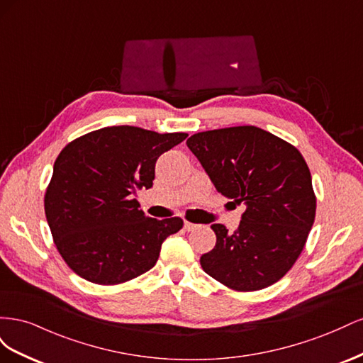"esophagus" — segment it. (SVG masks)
<instances>
[{
  "mask_svg": "<svg viewBox=\"0 0 363 363\" xmlns=\"http://www.w3.org/2000/svg\"><path fill=\"white\" fill-rule=\"evenodd\" d=\"M196 227H199V224H194V223H189V221H184V228L188 230V232H192V230H195Z\"/></svg>",
  "mask_w": 363,
  "mask_h": 363,
  "instance_id": "34e87169",
  "label": "esophagus"
}]
</instances>
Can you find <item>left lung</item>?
I'll use <instances>...</instances> for the list:
<instances>
[{"label":"left lung","mask_w":363,"mask_h":363,"mask_svg":"<svg viewBox=\"0 0 363 363\" xmlns=\"http://www.w3.org/2000/svg\"><path fill=\"white\" fill-rule=\"evenodd\" d=\"M186 145L219 194L247 206L235 233L212 225L216 244L201 256L203 269L235 291L279 281L301 255L315 221L312 175L301 152L255 125L201 131Z\"/></svg>","instance_id":"left-lung-1"}]
</instances>
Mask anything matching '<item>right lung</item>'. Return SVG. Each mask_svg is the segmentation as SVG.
Returning <instances> with one entry per match:
<instances>
[{"instance_id":"right-lung-1","label":"right lung","mask_w":363,"mask_h":363,"mask_svg":"<svg viewBox=\"0 0 363 363\" xmlns=\"http://www.w3.org/2000/svg\"><path fill=\"white\" fill-rule=\"evenodd\" d=\"M186 138L113 125L60 151L45 194V215L54 244L77 276L118 284L156 265L163 240L179 232L183 219L150 218L135 195L152 186L160 155Z\"/></svg>"}]
</instances>
